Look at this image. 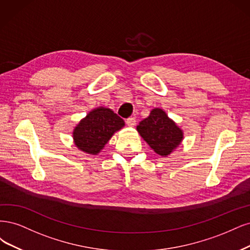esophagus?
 <instances>
[{"label":"esophagus","mask_w":250,"mask_h":250,"mask_svg":"<svg viewBox=\"0 0 250 250\" xmlns=\"http://www.w3.org/2000/svg\"><path fill=\"white\" fill-rule=\"evenodd\" d=\"M125 123L128 126H135L136 125V119L134 117H130V118L126 119Z\"/></svg>","instance_id":"1"}]
</instances>
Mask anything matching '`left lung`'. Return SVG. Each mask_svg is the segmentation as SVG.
<instances>
[{
	"mask_svg": "<svg viewBox=\"0 0 250 250\" xmlns=\"http://www.w3.org/2000/svg\"><path fill=\"white\" fill-rule=\"evenodd\" d=\"M137 132L156 154L167 157L179 147L184 139V132L161 108L150 111L147 118L137 125Z\"/></svg>",
	"mask_w": 250,
	"mask_h": 250,
	"instance_id": "8db88e82",
	"label": "left lung"
}]
</instances>
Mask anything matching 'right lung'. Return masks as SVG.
I'll list each match as a JSON object with an SVG mask.
<instances>
[{
    "instance_id": "add662e5",
    "label": "right lung",
    "mask_w": 250,
    "mask_h": 250,
    "mask_svg": "<svg viewBox=\"0 0 250 250\" xmlns=\"http://www.w3.org/2000/svg\"><path fill=\"white\" fill-rule=\"evenodd\" d=\"M125 126V122L106 107L91 110L72 131L75 146L88 155H98L116 132Z\"/></svg>"
}]
</instances>
